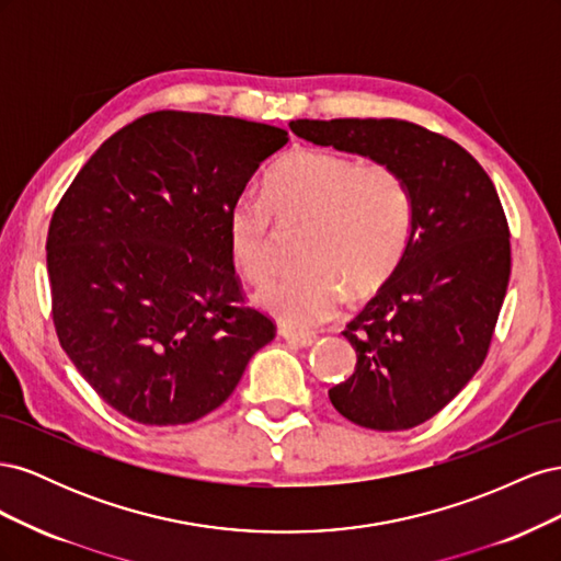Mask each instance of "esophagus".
<instances>
[{
    "mask_svg": "<svg viewBox=\"0 0 561 561\" xmlns=\"http://www.w3.org/2000/svg\"><path fill=\"white\" fill-rule=\"evenodd\" d=\"M280 336L285 339V342L297 344V346H301V348L313 346V344L318 342V336H316V334H309V332H290V330H280Z\"/></svg>",
    "mask_w": 561,
    "mask_h": 561,
    "instance_id": "1",
    "label": "esophagus"
}]
</instances>
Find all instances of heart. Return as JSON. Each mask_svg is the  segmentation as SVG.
<instances>
[{
    "label": "heart",
    "instance_id": "obj_1",
    "mask_svg": "<svg viewBox=\"0 0 561 561\" xmlns=\"http://www.w3.org/2000/svg\"><path fill=\"white\" fill-rule=\"evenodd\" d=\"M276 219L307 225V268L264 285L260 307L293 330H311L396 274L412 236V194L396 165L342 151L299 147L266 178V196L243 194L227 215L229 254L264 283L276 271Z\"/></svg>",
    "mask_w": 561,
    "mask_h": 561
}]
</instances>
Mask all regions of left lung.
Here are the masks:
<instances>
[{"instance_id":"8db88e82","label":"left lung","mask_w":561,"mask_h":561,"mask_svg":"<svg viewBox=\"0 0 561 561\" xmlns=\"http://www.w3.org/2000/svg\"><path fill=\"white\" fill-rule=\"evenodd\" d=\"M290 128L313 145L396 165L410 186V245L342 332L358 363L330 400L363 428H414L461 393L489 353L511 280L496 186L461 145L412 122L297 118Z\"/></svg>"}]
</instances>
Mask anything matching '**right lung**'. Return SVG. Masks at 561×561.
Listing matches in <instances>:
<instances>
[{"label":"right lung","instance_id":"right-lung-1","mask_svg":"<svg viewBox=\"0 0 561 561\" xmlns=\"http://www.w3.org/2000/svg\"><path fill=\"white\" fill-rule=\"evenodd\" d=\"M287 130L161 110L83 163L46 236L50 313L79 375L118 414L180 426L217 410L276 336L245 304L227 215Z\"/></svg>","mask_w":561,"mask_h":561}]
</instances>
